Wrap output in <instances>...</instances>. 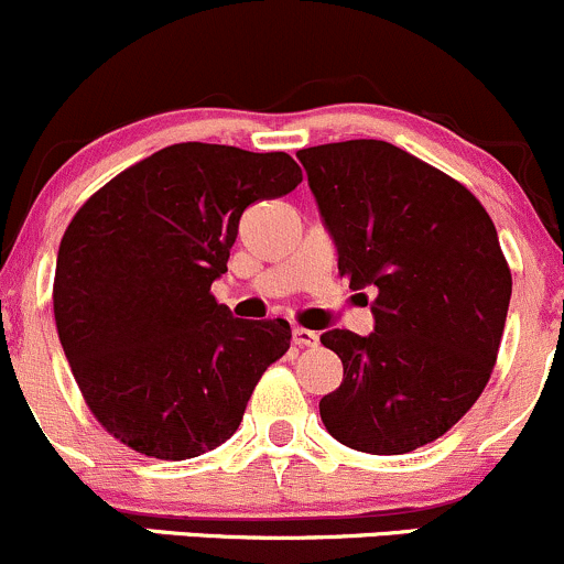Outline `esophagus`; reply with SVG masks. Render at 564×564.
I'll return each instance as SVG.
<instances>
[{"instance_id": "1", "label": "esophagus", "mask_w": 564, "mask_h": 564, "mask_svg": "<svg viewBox=\"0 0 564 564\" xmlns=\"http://www.w3.org/2000/svg\"><path fill=\"white\" fill-rule=\"evenodd\" d=\"M293 341L299 347H315L321 341V336L310 328H293Z\"/></svg>"}]
</instances>
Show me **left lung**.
Segmentation results:
<instances>
[{"label": "left lung", "mask_w": 564, "mask_h": 564, "mask_svg": "<svg viewBox=\"0 0 564 564\" xmlns=\"http://www.w3.org/2000/svg\"><path fill=\"white\" fill-rule=\"evenodd\" d=\"M295 156L339 274L375 290L371 334L321 336L345 367L321 417L347 448L410 454L458 423L495 369L513 288L497 228L467 187L393 143H325Z\"/></svg>", "instance_id": "left-lung-1"}]
</instances>
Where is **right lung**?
Instances as JSON below:
<instances>
[{"instance_id":"add662e5","label":"right lung","mask_w":564,"mask_h":564,"mask_svg":"<svg viewBox=\"0 0 564 564\" xmlns=\"http://www.w3.org/2000/svg\"><path fill=\"white\" fill-rule=\"evenodd\" d=\"M284 152L176 143L95 193L62 236L54 317L97 421L138 454L182 462L239 429L290 323L241 321L212 295L243 208L288 195Z\"/></svg>"}]
</instances>
